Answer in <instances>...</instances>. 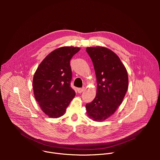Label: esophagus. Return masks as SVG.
Returning a JSON list of instances; mask_svg holds the SVG:
<instances>
[{
	"mask_svg": "<svg viewBox=\"0 0 160 160\" xmlns=\"http://www.w3.org/2000/svg\"><path fill=\"white\" fill-rule=\"evenodd\" d=\"M84 87H82V88H77V91H78V93H82L83 91L84 90Z\"/></svg>",
	"mask_w": 160,
	"mask_h": 160,
	"instance_id": "esophagus-1",
	"label": "esophagus"
}]
</instances>
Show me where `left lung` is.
<instances>
[{
	"mask_svg": "<svg viewBox=\"0 0 160 160\" xmlns=\"http://www.w3.org/2000/svg\"><path fill=\"white\" fill-rule=\"evenodd\" d=\"M92 61L97 78V94L86 104L88 116L94 121H104L122 104L128 85L126 68L119 57L104 47L87 48Z\"/></svg>",
	"mask_w": 160,
	"mask_h": 160,
	"instance_id": "obj_1",
	"label": "left lung"
}]
</instances>
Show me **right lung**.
Returning a JSON list of instances; mask_svg holds the SVG:
<instances>
[{
  "instance_id": "add662e5",
  "label": "right lung",
  "mask_w": 160,
  "mask_h": 160,
  "mask_svg": "<svg viewBox=\"0 0 160 160\" xmlns=\"http://www.w3.org/2000/svg\"><path fill=\"white\" fill-rule=\"evenodd\" d=\"M80 48L62 47L41 62L33 79V92L42 111L51 118L62 116L75 96L71 87L72 72L70 60Z\"/></svg>"
}]
</instances>
